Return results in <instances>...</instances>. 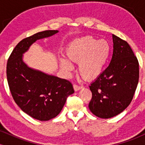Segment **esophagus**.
Returning a JSON list of instances; mask_svg holds the SVG:
<instances>
[{"instance_id": "esophagus-1", "label": "esophagus", "mask_w": 145, "mask_h": 145, "mask_svg": "<svg viewBox=\"0 0 145 145\" xmlns=\"http://www.w3.org/2000/svg\"><path fill=\"white\" fill-rule=\"evenodd\" d=\"M82 86H78V85H77V84H74V91H79V90L82 89Z\"/></svg>"}]
</instances>
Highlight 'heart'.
Listing matches in <instances>:
<instances>
[{
    "label": "heart",
    "instance_id": "1",
    "mask_svg": "<svg viewBox=\"0 0 145 145\" xmlns=\"http://www.w3.org/2000/svg\"><path fill=\"white\" fill-rule=\"evenodd\" d=\"M111 53V46L107 40L86 36L71 42L67 50L69 60L61 59L63 70H72L73 63H78V71L86 80L97 78L104 70Z\"/></svg>",
    "mask_w": 145,
    "mask_h": 145
}]
</instances>
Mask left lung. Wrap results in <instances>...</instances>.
<instances>
[{
  "label": "left lung",
  "mask_w": 145,
  "mask_h": 145,
  "mask_svg": "<svg viewBox=\"0 0 145 145\" xmlns=\"http://www.w3.org/2000/svg\"><path fill=\"white\" fill-rule=\"evenodd\" d=\"M112 41L110 63L89 86L92 99L89 108L101 119L112 118L127 108L138 83V61L131 47L114 35Z\"/></svg>",
  "instance_id": "8db88e82"
}]
</instances>
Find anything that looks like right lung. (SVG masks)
<instances>
[{
  "instance_id": "right-lung-1",
  "label": "right lung",
  "mask_w": 145,
  "mask_h": 145,
  "mask_svg": "<svg viewBox=\"0 0 145 145\" xmlns=\"http://www.w3.org/2000/svg\"><path fill=\"white\" fill-rule=\"evenodd\" d=\"M57 33L59 31L49 30L22 39L11 52L7 65L8 84L15 102L23 112L41 121L56 117L74 90L67 80L29 67L23 61V54L36 41Z\"/></svg>"
}]
</instances>
